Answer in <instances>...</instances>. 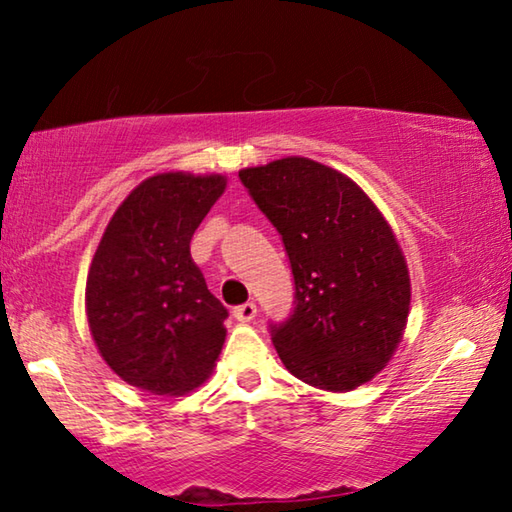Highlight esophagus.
<instances>
[{
  "label": "esophagus",
  "mask_w": 512,
  "mask_h": 512,
  "mask_svg": "<svg viewBox=\"0 0 512 512\" xmlns=\"http://www.w3.org/2000/svg\"><path fill=\"white\" fill-rule=\"evenodd\" d=\"M232 316H235L239 323H250L257 316V305L255 302H246V305H239L232 311Z\"/></svg>",
  "instance_id": "esophagus-1"
}]
</instances>
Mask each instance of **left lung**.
<instances>
[{
  "label": "left lung",
  "instance_id": "1",
  "mask_svg": "<svg viewBox=\"0 0 512 512\" xmlns=\"http://www.w3.org/2000/svg\"><path fill=\"white\" fill-rule=\"evenodd\" d=\"M287 248L296 309L273 329L287 370L348 393L386 368L411 309L409 266L395 232L350 176L289 155L239 171Z\"/></svg>",
  "mask_w": 512,
  "mask_h": 512
}]
</instances>
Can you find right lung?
I'll use <instances>...</instances> for the list:
<instances>
[{
	"instance_id": "1",
	"label": "right lung",
	"mask_w": 512,
	"mask_h": 512,
	"mask_svg": "<svg viewBox=\"0 0 512 512\" xmlns=\"http://www.w3.org/2000/svg\"><path fill=\"white\" fill-rule=\"evenodd\" d=\"M225 187L221 173H155L117 207L92 257L85 314L94 345L146 393L194 391L221 354L228 309L207 291L189 241Z\"/></svg>"
}]
</instances>
